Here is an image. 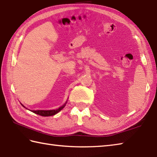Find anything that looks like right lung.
Masks as SVG:
<instances>
[{
	"instance_id": "obj_1",
	"label": "right lung",
	"mask_w": 157,
	"mask_h": 157,
	"mask_svg": "<svg viewBox=\"0 0 157 157\" xmlns=\"http://www.w3.org/2000/svg\"><path fill=\"white\" fill-rule=\"evenodd\" d=\"M67 103V102H66ZM66 103L65 105H63V106H60L59 108L56 109H52V110H37V111H32V112L36 113V114L39 115L40 116L43 117H48V116H52L56 113H59L61 109L65 107V106L66 105ZM25 107V106H24Z\"/></svg>"
}]
</instances>
